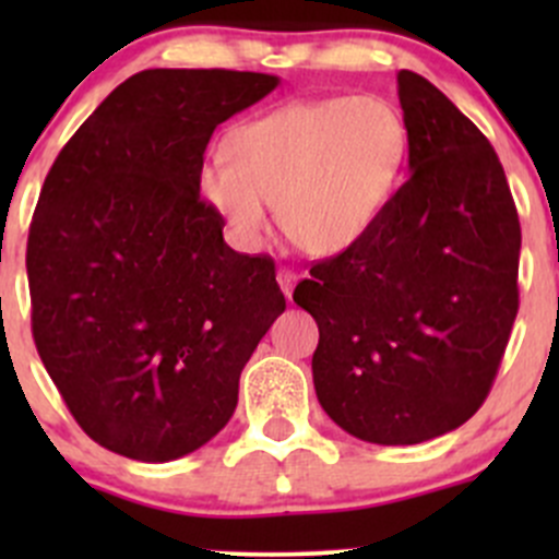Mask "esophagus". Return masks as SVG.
I'll use <instances>...</instances> for the list:
<instances>
[{
  "label": "esophagus",
  "mask_w": 559,
  "mask_h": 559,
  "mask_svg": "<svg viewBox=\"0 0 559 559\" xmlns=\"http://www.w3.org/2000/svg\"><path fill=\"white\" fill-rule=\"evenodd\" d=\"M295 284H297V273H295V270L281 267L278 270V286H281V292H284V295L289 297V300H292V289H295Z\"/></svg>",
  "instance_id": "34e87169"
}]
</instances>
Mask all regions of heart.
<instances>
[{
    "mask_svg": "<svg viewBox=\"0 0 559 559\" xmlns=\"http://www.w3.org/2000/svg\"><path fill=\"white\" fill-rule=\"evenodd\" d=\"M403 156V118L384 99L292 103L235 129L229 162H205L200 191L240 243L262 240L275 205L289 243L326 257L368 235Z\"/></svg>",
    "mask_w": 559,
    "mask_h": 559,
    "instance_id": "b5f03b06",
    "label": "heart"
}]
</instances>
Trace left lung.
I'll list each match as a JSON object with an SVG mask.
<instances>
[{
  "instance_id": "obj_1",
  "label": "left lung",
  "mask_w": 559,
  "mask_h": 559,
  "mask_svg": "<svg viewBox=\"0 0 559 559\" xmlns=\"http://www.w3.org/2000/svg\"><path fill=\"white\" fill-rule=\"evenodd\" d=\"M411 175L365 238L295 289L319 324L313 386L348 436L411 447L465 425L520 311L522 229L503 165L452 99L397 72Z\"/></svg>"
}]
</instances>
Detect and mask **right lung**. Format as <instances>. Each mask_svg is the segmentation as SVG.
Instances as JSON below:
<instances>
[{
	"mask_svg": "<svg viewBox=\"0 0 559 559\" xmlns=\"http://www.w3.org/2000/svg\"><path fill=\"white\" fill-rule=\"evenodd\" d=\"M278 86L235 70H145L61 148L26 243L32 335L92 441L140 462L205 447L284 313L275 262L224 243L200 197L213 129Z\"/></svg>",
	"mask_w": 559,
	"mask_h": 559,
	"instance_id": "add662e5",
	"label": "right lung"
}]
</instances>
